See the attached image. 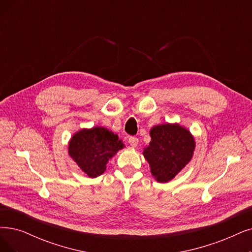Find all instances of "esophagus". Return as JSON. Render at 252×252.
Listing matches in <instances>:
<instances>
[{
    "mask_svg": "<svg viewBox=\"0 0 252 252\" xmlns=\"http://www.w3.org/2000/svg\"><path fill=\"white\" fill-rule=\"evenodd\" d=\"M128 142H129V144L131 147H136L137 144H138V138L135 137V136H130L129 139H128Z\"/></svg>",
    "mask_w": 252,
    "mask_h": 252,
    "instance_id": "obj_1",
    "label": "esophagus"
}]
</instances>
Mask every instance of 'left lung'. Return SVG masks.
Masks as SVG:
<instances>
[{
    "mask_svg": "<svg viewBox=\"0 0 252 252\" xmlns=\"http://www.w3.org/2000/svg\"><path fill=\"white\" fill-rule=\"evenodd\" d=\"M150 135L151 142L143 154L156 181L168 182L192 158L194 138L186 128L169 123L154 126L150 130Z\"/></svg>",
    "mask_w": 252,
    "mask_h": 252,
    "instance_id": "left-lung-1",
    "label": "left lung"
}]
</instances>
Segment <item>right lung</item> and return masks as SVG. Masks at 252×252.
<instances>
[{
    "label": "right lung",
    "mask_w": 252,
    "mask_h": 252,
    "mask_svg": "<svg viewBox=\"0 0 252 252\" xmlns=\"http://www.w3.org/2000/svg\"><path fill=\"white\" fill-rule=\"evenodd\" d=\"M124 145L118 135L104 127L82 129L69 142L68 153L90 178L104 173L106 163Z\"/></svg>",
    "instance_id": "1"
}]
</instances>
